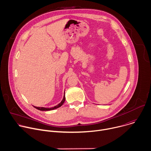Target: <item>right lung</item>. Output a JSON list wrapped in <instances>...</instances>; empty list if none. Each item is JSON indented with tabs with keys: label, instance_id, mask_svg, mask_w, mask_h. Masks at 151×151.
<instances>
[{
	"label": "right lung",
	"instance_id": "obj_1",
	"mask_svg": "<svg viewBox=\"0 0 151 151\" xmlns=\"http://www.w3.org/2000/svg\"><path fill=\"white\" fill-rule=\"evenodd\" d=\"M65 95H64V97H63V99L62 100V101H61V103H60L58 104H57V106L53 107H51V108H45V107H36V106H34V107H35L36 109L39 110V111H51V110H54V109H55L57 108H58V107H60V106H61L63 105V104L64 103V101H65Z\"/></svg>",
	"mask_w": 151,
	"mask_h": 151
}]
</instances>
